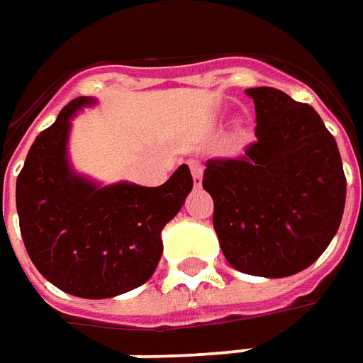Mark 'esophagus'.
Here are the masks:
<instances>
[{
	"label": "esophagus",
	"instance_id": "esophagus-1",
	"mask_svg": "<svg viewBox=\"0 0 363 363\" xmlns=\"http://www.w3.org/2000/svg\"><path fill=\"white\" fill-rule=\"evenodd\" d=\"M189 169L192 172V179H194V184H201L202 181V164L199 161H189Z\"/></svg>",
	"mask_w": 363,
	"mask_h": 363
}]
</instances>
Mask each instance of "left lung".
<instances>
[{"label":"left lung","mask_w":363,"mask_h":363,"mask_svg":"<svg viewBox=\"0 0 363 363\" xmlns=\"http://www.w3.org/2000/svg\"><path fill=\"white\" fill-rule=\"evenodd\" d=\"M256 143L240 159L208 161L214 230L238 272L284 278L314 264L336 236L346 177L336 139L310 105L272 87L246 89Z\"/></svg>","instance_id":"obj_1"}]
</instances>
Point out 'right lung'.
Returning a JSON list of instances; mask_svg holds the SVG:
<instances>
[{
	"mask_svg": "<svg viewBox=\"0 0 363 363\" xmlns=\"http://www.w3.org/2000/svg\"><path fill=\"white\" fill-rule=\"evenodd\" d=\"M95 99L77 97L27 152L16 204L26 250L59 290L113 298L149 280L162 254L161 233L192 191L186 164L161 186L101 184L69 162L71 121Z\"/></svg>",
	"mask_w": 363,
	"mask_h": 363,
	"instance_id": "1",
	"label": "right lung"
}]
</instances>
